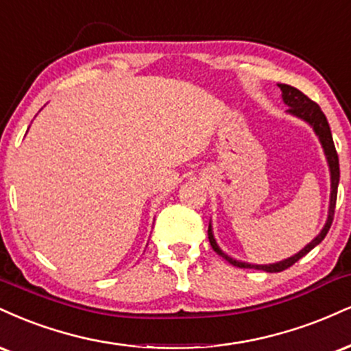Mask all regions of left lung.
<instances>
[{
	"label": "left lung",
	"instance_id": "obj_1",
	"mask_svg": "<svg viewBox=\"0 0 351 351\" xmlns=\"http://www.w3.org/2000/svg\"><path fill=\"white\" fill-rule=\"evenodd\" d=\"M279 88L282 92V100L289 106V113L295 114V117L302 118L304 121H307L308 125L314 128V131L319 136L320 143H322L325 156H327L328 160V166H330V176H332V193H330V208H328V218H327V223H325L324 230L320 232L319 237L315 238L314 241L308 243V245L304 248L302 251H299L298 254L289 259H284L281 263H276V265H266V266H259V265H248V263H240V261H234V259L228 258L225 253H221V250L218 248L215 238L212 234V226H208V240L212 248L217 251L218 254H221L226 261L232 263L233 266L237 267H254V269H263L266 273H281V271L287 269L291 267L294 263H298L300 258L306 256V254L311 251L312 248H315L320 241L327 237L328 230H330L332 221H333V213H335V204H337V189H339V180H340V166H339V154H337L335 149V144H333V138H332V131L330 126H328L327 118H325L324 111L320 110V106L317 105L315 101H312L307 95H304L300 90L294 88V86L286 85V84H279Z\"/></svg>",
	"mask_w": 351,
	"mask_h": 351
}]
</instances>
